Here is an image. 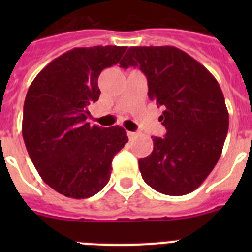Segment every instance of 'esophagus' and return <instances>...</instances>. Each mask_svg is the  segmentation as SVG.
<instances>
[{"label":"esophagus","instance_id":"esophagus-1","mask_svg":"<svg viewBox=\"0 0 252 252\" xmlns=\"http://www.w3.org/2000/svg\"><path fill=\"white\" fill-rule=\"evenodd\" d=\"M127 136L128 139H133V137L137 136V132H135V131H127Z\"/></svg>","mask_w":252,"mask_h":252}]
</instances>
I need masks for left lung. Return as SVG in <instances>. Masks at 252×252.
Segmentation results:
<instances>
[{
  "label": "left lung",
  "mask_w": 252,
  "mask_h": 252,
  "mask_svg": "<svg viewBox=\"0 0 252 252\" xmlns=\"http://www.w3.org/2000/svg\"><path fill=\"white\" fill-rule=\"evenodd\" d=\"M120 66H137L148 78L149 98L164 108L165 137H154L153 153L139 160L142 179L162 194L193 192L217 164L228 131L221 87L175 46H131Z\"/></svg>",
  "instance_id": "left-lung-1"
}]
</instances>
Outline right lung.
Masks as SVG:
<instances>
[{
    "mask_svg": "<svg viewBox=\"0 0 252 252\" xmlns=\"http://www.w3.org/2000/svg\"><path fill=\"white\" fill-rule=\"evenodd\" d=\"M127 46L74 48L35 77L26 94L22 137L41 179L60 194L90 198L108 183L116 154L128 141L120 126H91L88 108L98 101V77Z\"/></svg>",
    "mask_w": 252,
    "mask_h": 252,
    "instance_id": "1",
    "label": "right lung"
}]
</instances>
